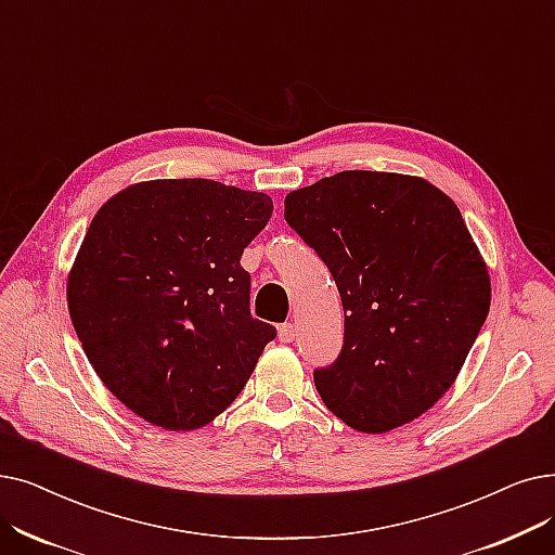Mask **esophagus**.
I'll list each match as a JSON object with an SVG mask.
<instances>
[{
	"instance_id": "esophagus-1",
	"label": "esophagus",
	"mask_w": 555,
	"mask_h": 555,
	"mask_svg": "<svg viewBox=\"0 0 555 555\" xmlns=\"http://www.w3.org/2000/svg\"><path fill=\"white\" fill-rule=\"evenodd\" d=\"M295 333H297L295 324L285 322V324L279 326V340H281V343H293V340H295Z\"/></svg>"
}]
</instances>
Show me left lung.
Listing matches in <instances>:
<instances>
[{
  "label": "left lung",
  "mask_w": 555,
  "mask_h": 555,
  "mask_svg": "<svg viewBox=\"0 0 555 555\" xmlns=\"http://www.w3.org/2000/svg\"><path fill=\"white\" fill-rule=\"evenodd\" d=\"M285 222L318 251L340 293L345 343L315 370L333 415L385 433L424 415L461 374L490 310V274L440 188L349 170L285 197Z\"/></svg>",
  "instance_id": "8db88e82"
}]
</instances>
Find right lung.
Here are the masks:
<instances>
[{"label": "right lung", "mask_w": 555, "mask_h": 555, "mask_svg": "<svg viewBox=\"0 0 555 555\" xmlns=\"http://www.w3.org/2000/svg\"><path fill=\"white\" fill-rule=\"evenodd\" d=\"M264 192L210 179L119 190L67 276L92 370L144 422L206 426L235 401L276 328L251 318L245 247L272 218Z\"/></svg>", "instance_id": "obj_1"}]
</instances>
